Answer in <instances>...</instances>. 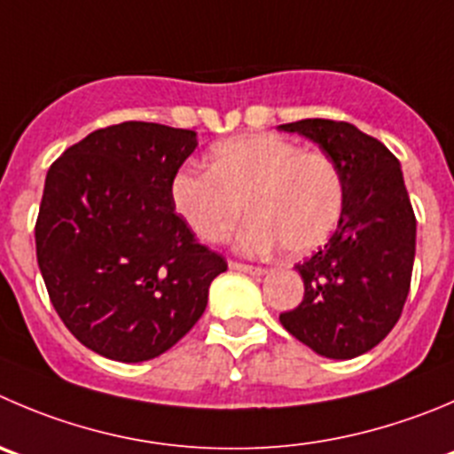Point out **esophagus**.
Segmentation results:
<instances>
[{"mask_svg": "<svg viewBox=\"0 0 454 454\" xmlns=\"http://www.w3.org/2000/svg\"><path fill=\"white\" fill-rule=\"evenodd\" d=\"M230 267H231V270L245 271V274H252V276H262V274H265V270H262V267L245 265V262H239V261H230Z\"/></svg>", "mask_w": 454, "mask_h": 454, "instance_id": "34e87169", "label": "esophagus"}]
</instances>
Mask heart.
Instances as JSON below:
<instances>
[{
	"instance_id": "b5f03b06",
	"label": "heart",
	"mask_w": 454,
	"mask_h": 454,
	"mask_svg": "<svg viewBox=\"0 0 454 454\" xmlns=\"http://www.w3.org/2000/svg\"><path fill=\"white\" fill-rule=\"evenodd\" d=\"M171 200L205 243H223L247 209L240 252L270 254L280 245L287 256H305L336 230L345 183L323 151H301L274 133H245L211 146L209 171L180 169Z\"/></svg>"
}]
</instances>
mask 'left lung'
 Wrapping results in <instances>:
<instances>
[{"label":"left lung","instance_id":"8db88e82","mask_svg":"<svg viewBox=\"0 0 454 454\" xmlns=\"http://www.w3.org/2000/svg\"><path fill=\"white\" fill-rule=\"evenodd\" d=\"M278 129L317 142L345 183L336 231L296 265L305 294L280 323L321 356L354 359L390 334L410 292L417 218L399 160L349 122L312 118Z\"/></svg>","mask_w":454,"mask_h":454}]
</instances>
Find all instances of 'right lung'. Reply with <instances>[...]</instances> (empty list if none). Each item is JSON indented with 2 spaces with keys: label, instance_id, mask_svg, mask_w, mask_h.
<instances>
[{
  "label": "right lung",
  "instance_id": "add662e5",
  "mask_svg": "<svg viewBox=\"0 0 454 454\" xmlns=\"http://www.w3.org/2000/svg\"><path fill=\"white\" fill-rule=\"evenodd\" d=\"M196 131L155 122L98 129L46 174L37 265L73 336L122 364L160 356L202 317L227 270L171 200Z\"/></svg>",
  "mask_w": 454,
  "mask_h": 454
}]
</instances>
